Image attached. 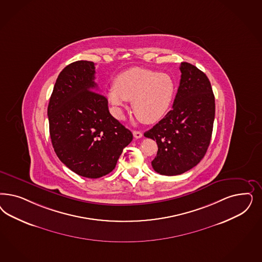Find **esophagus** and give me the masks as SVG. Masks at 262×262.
Masks as SVG:
<instances>
[{"label": "esophagus", "instance_id": "obj_1", "mask_svg": "<svg viewBox=\"0 0 262 262\" xmlns=\"http://www.w3.org/2000/svg\"><path fill=\"white\" fill-rule=\"evenodd\" d=\"M133 136L135 139H141L143 137V133L140 131H133Z\"/></svg>", "mask_w": 262, "mask_h": 262}]
</instances>
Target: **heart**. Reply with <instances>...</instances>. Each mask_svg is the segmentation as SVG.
<instances>
[{"label": "heart", "instance_id": "heart-1", "mask_svg": "<svg viewBox=\"0 0 262 262\" xmlns=\"http://www.w3.org/2000/svg\"><path fill=\"white\" fill-rule=\"evenodd\" d=\"M176 83L167 73L133 68L119 74L107 91L108 100L120 110L132 101L133 113L141 122L153 124L166 116L173 101Z\"/></svg>", "mask_w": 262, "mask_h": 262}]
</instances>
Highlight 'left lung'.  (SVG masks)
I'll return each mask as SVG.
<instances>
[{"label":"left lung","instance_id":"8db88e82","mask_svg":"<svg viewBox=\"0 0 262 262\" xmlns=\"http://www.w3.org/2000/svg\"><path fill=\"white\" fill-rule=\"evenodd\" d=\"M181 79L172 110L144 133L156 141L157 155L152 168L160 174L178 176L203 159L211 140L215 97L202 70L181 62Z\"/></svg>","mask_w":262,"mask_h":262}]
</instances>
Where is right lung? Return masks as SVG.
<instances>
[{
	"instance_id": "add662e5",
	"label": "right lung",
	"mask_w": 262,
	"mask_h": 262,
	"mask_svg": "<svg viewBox=\"0 0 262 262\" xmlns=\"http://www.w3.org/2000/svg\"><path fill=\"white\" fill-rule=\"evenodd\" d=\"M95 64L78 60L59 73L48 105L51 141L59 160L77 174L99 178L116 168L133 135L97 92Z\"/></svg>"
}]
</instances>
